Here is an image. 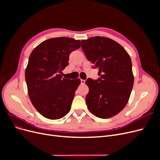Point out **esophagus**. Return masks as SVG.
<instances>
[{
  "label": "esophagus",
  "mask_w": 160,
  "mask_h": 160,
  "mask_svg": "<svg viewBox=\"0 0 160 160\" xmlns=\"http://www.w3.org/2000/svg\"><path fill=\"white\" fill-rule=\"evenodd\" d=\"M85 82H86V80H81V83L82 84H85Z\"/></svg>",
  "instance_id": "34e87169"
}]
</instances>
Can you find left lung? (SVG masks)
I'll return each instance as SVG.
<instances>
[{
  "label": "left lung",
  "instance_id": "obj_1",
  "mask_svg": "<svg viewBox=\"0 0 160 160\" xmlns=\"http://www.w3.org/2000/svg\"><path fill=\"white\" fill-rule=\"evenodd\" d=\"M88 60L99 69L97 80L88 78L89 93L86 102L89 110L102 119L118 114L128 102L133 85L130 57L117 42L104 37L82 40Z\"/></svg>",
  "mask_w": 160,
  "mask_h": 160
}]
</instances>
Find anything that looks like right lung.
Returning a JSON list of instances; mask_svg holds the SVG:
<instances>
[{
    "label": "right lung",
    "instance_id": "right-lung-1",
    "mask_svg": "<svg viewBox=\"0 0 160 160\" xmlns=\"http://www.w3.org/2000/svg\"><path fill=\"white\" fill-rule=\"evenodd\" d=\"M80 46V40L71 38H51L37 46L29 57L25 71L28 96L47 119H61L71 110L80 80L62 78L60 73L69 65L70 54Z\"/></svg>",
    "mask_w": 160,
    "mask_h": 160
}]
</instances>
